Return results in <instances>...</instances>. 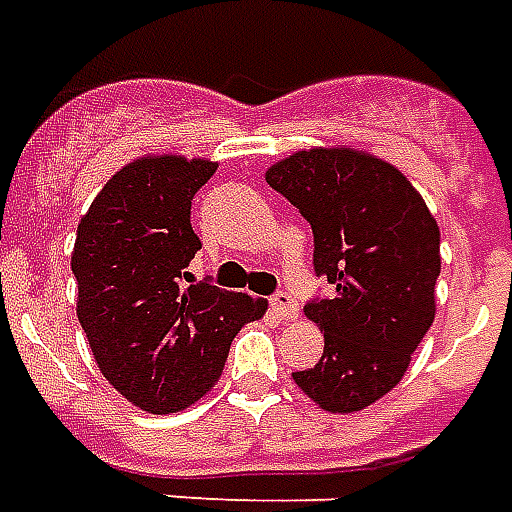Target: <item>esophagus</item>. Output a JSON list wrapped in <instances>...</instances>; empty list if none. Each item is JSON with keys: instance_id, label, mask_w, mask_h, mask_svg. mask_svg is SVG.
<instances>
[{"instance_id": "1", "label": "esophagus", "mask_w": 512, "mask_h": 512, "mask_svg": "<svg viewBox=\"0 0 512 512\" xmlns=\"http://www.w3.org/2000/svg\"><path fill=\"white\" fill-rule=\"evenodd\" d=\"M271 308L282 319H298V314H300L298 300L292 298L290 292H276V295L271 298Z\"/></svg>"}]
</instances>
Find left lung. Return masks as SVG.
<instances>
[{"mask_svg": "<svg viewBox=\"0 0 512 512\" xmlns=\"http://www.w3.org/2000/svg\"><path fill=\"white\" fill-rule=\"evenodd\" d=\"M265 182L306 217L314 271L335 287L303 308L325 351L292 378L325 411H362L395 389L432 327L438 222L403 171L354 147L292 152Z\"/></svg>", "mask_w": 512, "mask_h": 512, "instance_id": "8db88e82", "label": "left lung"}]
</instances>
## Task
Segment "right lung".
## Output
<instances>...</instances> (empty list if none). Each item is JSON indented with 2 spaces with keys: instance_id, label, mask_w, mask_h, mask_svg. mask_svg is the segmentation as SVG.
<instances>
[{
  "instance_id": "right-lung-1",
  "label": "right lung",
  "mask_w": 512,
  "mask_h": 512,
  "mask_svg": "<svg viewBox=\"0 0 512 512\" xmlns=\"http://www.w3.org/2000/svg\"><path fill=\"white\" fill-rule=\"evenodd\" d=\"M217 163L147 155L101 187L77 225V319L96 365L128 403L177 413L222 376L233 335L265 314L263 298L190 282L201 241L190 204Z\"/></svg>"
}]
</instances>
